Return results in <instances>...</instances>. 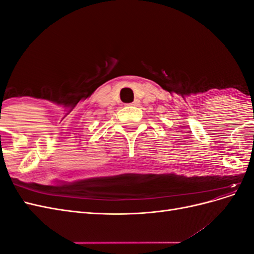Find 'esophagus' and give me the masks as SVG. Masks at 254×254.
I'll use <instances>...</instances> for the list:
<instances>
[{"instance_id":"esophagus-1","label":"esophagus","mask_w":254,"mask_h":254,"mask_svg":"<svg viewBox=\"0 0 254 254\" xmlns=\"http://www.w3.org/2000/svg\"><path fill=\"white\" fill-rule=\"evenodd\" d=\"M140 105H141V103H140L139 99H134V101L131 104H128V106H134V107H137V106H140Z\"/></svg>"}]
</instances>
